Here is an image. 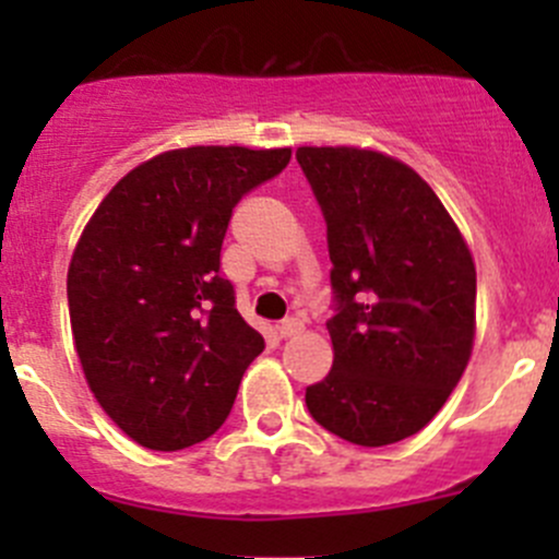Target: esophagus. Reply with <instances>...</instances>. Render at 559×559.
Returning <instances> with one entry per match:
<instances>
[{"mask_svg":"<svg viewBox=\"0 0 559 559\" xmlns=\"http://www.w3.org/2000/svg\"><path fill=\"white\" fill-rule=\"evenodd\" d=\"M275 330H278L281 337H295V335H300V332H302V321L286 319V321H281V324L275 326Z\"/></svg>","mask_w":559,"mask_h":559,"instance_id":"34e87169","label":"esophagus"}]
</instances>
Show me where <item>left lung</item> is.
Returning <instances> with one entry per match:
<instances>
[{"label": "left lung", "mask_w": 559, "mask_h": 559, "mask_svg": "<svg viewBox=\"0 0 559 559\" xmlns=\"http://www.w3.org/2000/svg\"><path fill=\"white\" fill-rule=\"evenodd\" d=\"M326 222L337 313L332 370L306 389L324 430L357 447L416 436L443 408L476 337V264L414 167L357 145H300Z\"/></svg>", "instance_id": "left-lung-1"}]
</instances>
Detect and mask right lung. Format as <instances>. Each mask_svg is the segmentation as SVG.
<instances>
[{"mask_svg": "<svg viewBox=\"0 0 559 559\" xmlns=\"http://www.w3.org/2000/svg\"><path fill=\"white\" fill-rule=\"evenodd\" d=\"M292 148L191 145L129 170L67 270L72 343L103 411L154 452L211 438L264 337L235 308L222 243L240 197Z\"/></svg>", "mask_w": 559, "mask_h": 559, "instance_id": "obj_1", "label": "right lung"}]
</instances>
